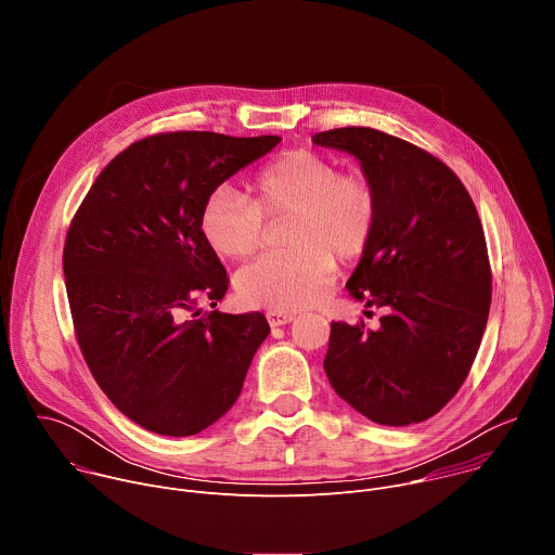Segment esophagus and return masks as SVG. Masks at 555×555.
<instances>
[{"label": "esophagus", "instance_id": "obj_1", "mask_svg": "<svg viewBox=\"0 0 555 555\" xmlns=\"http://www.w3.org/2000/svg\"><path fill=\"white\" fill-rule=\"evenodd\" d=\"M294 321V313L292 311H268V323L272 327H281Z\"/></svg>", "mask_w": 555, "mask_h": 555}]
</instances>
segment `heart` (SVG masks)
<instances>
[{
	"instance_id": "1",
	"label": "heart",
	"mask_w": 555,
	"mask_h": 555,
	"mask_svg": "<svg viewBox=\"0 0 555 555\" xmlns=\"http://www.w3.org/2000/svg\"><path fill=\"white\" fill-rule=\"evenodd\" d=\"M281 255L246 266L234 289L250 307L294 311L321 300L336 259H360L379 221V193L362 171H340L325 155L285 151L266 163L250 197L232 189L215 191L199 215L208 248L221 259L242 261L257 255L266 240V219L287 217Z\"/></svg>"
}]
</instances>
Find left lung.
<instances>
[{
    "label": "left lung",
    "mask_w": 555,
    "mask_h": 555,
    "mask_svg": "<svg viewBox=\"0 0 555 555\" xmlns=\"http://www.w3.org/2000/svg\"><path fill=\"white\" fill-rule=\"evenodd\" d=\"M311 140L353 153L377 186V230L347 289L388 311L377 332L332 323L325 373L371 422L420 424L454 398L488 325L492 270L477 206L448 165L402 138L340 127Z\"/></svg>",
    "instance_id": "8db88e82"
}]
</instances>
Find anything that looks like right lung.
Listing matches in <instances>:
<instances>
[{
  "label": "right lung",
  "mask_w": 555,
  "mask_h": 555,
  "mask_svg": "<svg viewBox=\"0 0 555 555\" xmlns=\"http://www.w3.org/2000/svg\"><path fill=\"white\" fill-rule=\"evenodd\" d=\"M281 142L215 131L153 133L101 171L74 212L63 274L81 353L138 426L189 437L240 398L266 315H199L228 292L199 215L215 189Z\"/></svg>",
  "instance_id": "obj_1"
}]
</instances>
